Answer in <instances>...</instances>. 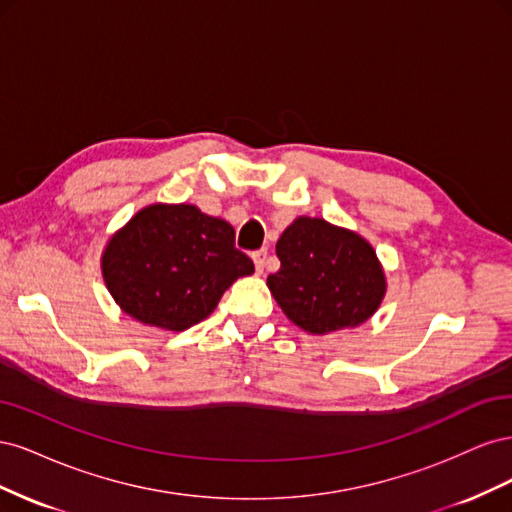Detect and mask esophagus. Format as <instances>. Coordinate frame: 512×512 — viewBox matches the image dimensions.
<instances>
[{
  "label": "esophagus",
  "mask_w": 512,
  "mask_h": 512,
  "mask_svg": "<svg viewBox=\"0 0 512 512\" xmlns=\"http://www.w3.org/2000/svg\"><path fill=\"white\" fill-rule=\"evenodd\" d=\"M267 250H258V252H254L252 254V258H254V265H256V271L258 273H262L265 271V267H267Z\"/></svg>",
  "instance_id": "esophagus-1"
}]
</instances>
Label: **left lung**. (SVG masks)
Wrapping results in <instances>:
<instances>
[{
    "instance_id": "1",
    "label": "left lung",
    "mask_w": 512,
    "mask_h": 512,
    "mask_svg": "<svg viewBox=\"0 0 512 512\" xmlns=\"http://www.w3.org/2000/svg\"><path fill=\"white\" fill-rule=\"evenodd\" d=\"M275 252L282 267L267 286L307 333L359 327L384 299L386 277L374 247L352 230L301 215L282 232Z\"/></svg>"
}]
</instances>
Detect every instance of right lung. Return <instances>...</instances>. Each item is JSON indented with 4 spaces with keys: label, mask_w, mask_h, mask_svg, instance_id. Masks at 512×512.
<instances>
[{
    "label": "right lung",
    "mask_w": 512,
    "mask_h": 512,
    "mask_svg": "<svg viewBox=\"0 0 512 512\" xmlns=\"http://www.w3.org/2000/svg\"><path fill=\"white\" fill-rule=\"evenodd\" d=\"M254 262L235 247V228L194 205H149L108 239L102 277L134 320L185 331L218 307Z\"/></svg>",
    "instance_id": "1"
}]
</instances>
